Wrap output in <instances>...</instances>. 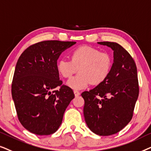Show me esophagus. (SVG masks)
<instances>
[{
  "instance_id": "esophagus-1",
  "label": "esophagus",
  "mask_w": 151,
  "mask_h": 151,
  "mask_svg": "<svg viewBox=\"0 0 151 151\" xmlns=\"http://www.w3.org/2000/svg\"><path fill=\"white\" fill-rule=\"evenodd\" d=\"M74 96H78L80 95V92L77 91V90H74Z\"/></svg>"
}]
</instances>
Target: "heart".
<instances>
[{"label":"heart","instance_id":"heart-1","mask_svg":"<svg viewBox=\"0 0 151 151\" xmlns=\"http://www.w3.org/2000/svg\"><path fill=\"white\" fill-rule=\"evenodd\" d=\"M71 61L61 59L57 68L63 78H70L79 70V74L68 81L72 89L79 90L86 88L90 83L98 86L109 77L113 65V57L110 52H101L97 48L83 45L72 52Z\"/></svg>","mask_w":151,"mask_h":151}]
</instances>
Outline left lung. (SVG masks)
Here are the masks:
<instances>
[{"instance_id":"1","label":"left lung","mask_w":151,"mask_h":151,"mask_svg":"<svg viewBox=\"0 0 151 151\" xmlns=\"http://www.w3.org/2000/svg\"><path fill=\"white\" fill-rule=\"evenodd\" d=\"M114 51L109 77L90 91L82 92L86 124L98 135L108 136L123 129L131 120L139 96L137 70L130 55L119 44L98 42Z\"/></svg>"}]
</instances>
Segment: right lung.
I'll return each mask as SVG.
<instances>
[{
	"label": "right lung",
	"mask_w": 151,
	"mask_h": 151,
	"mask_svg": "<svg viewBox=\"0 0 151 151\" xmlns=\"http://www.w3.org/2000/svg\"><path fill=\"white\" fill-rule=\"evenodd\" d=\"M74 41H44L28 47L18 60L12 84V95L19 122L38 135L53 134L61 124L64 112L74 98L63 85L57 60ZM57 87L59 90H55Z\"/></svg>",
	"instance_id": "1"
}]
</instances>
